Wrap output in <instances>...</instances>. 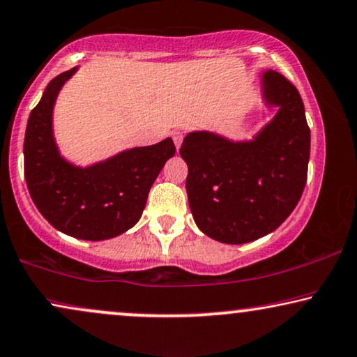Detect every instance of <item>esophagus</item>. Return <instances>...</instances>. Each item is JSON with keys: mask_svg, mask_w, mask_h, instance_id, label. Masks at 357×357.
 <instances>
[{"mask_svg": "<svg viewBox=\"0 0 357 357\" xmlns=\"http://www.w3.org/2000/svg\"><path fill=\"white\" fill-rule=\"evenodd\" d=\"M172 139H174V144L177 147V151L180 149V146H182V141H183V134L180 131H174L172 132Z\"/></svg>", "mask_w": 357, "mask_h": 357, "instance_id": "34e87169", "label": "esophagus"}]
</instances>
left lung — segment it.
<instances>
[{
  "mask_svg": "<svg viewBox=\"0 0 357 357\" xmlns=\"http://www.w3.org/2000/svg\"><path fill=\"white\" fill-rule=\"evenodd\" d=\"M261 96L277 113L252 139L192 131L180 147L193 220L202 233L225 244L251 243L275 231L307 183L310 128L298 90L279 72L264 70Z\"/></svg>",
  "mask_w": 357,
  "mask_h": 357,
  "instance_id": "8db88e82",
  "label": "left lung"
}]
</instances>
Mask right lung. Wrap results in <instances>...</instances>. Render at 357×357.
Here are the masks:
<instances>
[{
    "mask_svg": "<svg viewBox=\"0 0 357 357\" xmlns=\"http://www.w3.org/2000/svg\"><path fill=\"white\" fill-rule=\"evenodd\" d=\"M77 70L73 67L52 78L31 111L24 137V177L37 210L55 229L77 239L105 241L137 223L152 183L174 157L175 146L167 137L86 167L66 159L54 136V108L62 86Z\"/></svg>",
    "mask_w": 357,
    "mask_h": 357,
    "instance_id": "right-lung-1",
    "label": "right lung"
}]
</instances>
